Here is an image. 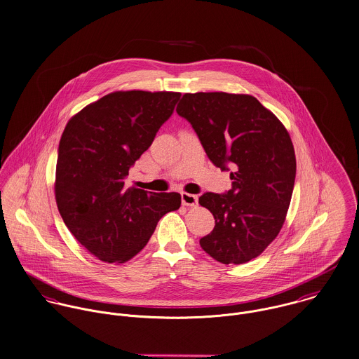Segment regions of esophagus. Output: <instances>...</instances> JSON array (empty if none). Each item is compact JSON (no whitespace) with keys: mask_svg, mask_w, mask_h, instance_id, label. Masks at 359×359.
<instances>
[{"mask_svg":"<svg viewBox=\"0 0 359 359\" xmlns=\"http://www.w3.org/2000/svg\"><path fill=\"white\" fill-rule=\"evenodd\" d=\"M182 203L183 205L187 207H194L198 204V197L196 194H190V193H182Z\"/></svg>","mask_w":359,"mask_h":359,"instance_id":"obj_1","label":"esophagus"}]
</instances>
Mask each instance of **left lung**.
I'll return each instance as SVG.
<instances>
[{
	"mask_svg": "<svg viewBox=\"0 0 359 359\" xmlns=\"http://www.w3.org/2000/svg\"><path fill=\"white\" fill-rule=\"evenodd\" d=\"M176 112L190 122L211 162L231 170L227 193L198 200L215 217L200 245L224 265L257 258L279 234L291 201L297 165L286 128L247 94L187 93Z\"/></svg>",
	"mask_w": 359,
	"mask_h": 359,
	"instance_id": "1",
	"label": "left lung"
}]
</instances>
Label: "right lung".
Masks as SVG:
<instances>
[{
    "mask_svg": "<svg viewBox=\"0 0 359 359\" xmlns=\"http://www.w3.org/2000/svg\"><path fill=\"white\" fill-rule=\"evenodd\" d=\"M180 93L115 91L68 122L60 147L55 200L74 238L104 262L139 254L156 223L179 210V193L126 187L129 169L170 118Z\"/></svg>",
    "mask_w": 359,
    "mask_h": 359,
    "instance_id": "obj_1",
    "label": "right lung"
}]
</instances>
